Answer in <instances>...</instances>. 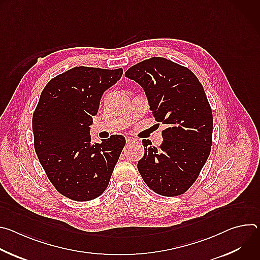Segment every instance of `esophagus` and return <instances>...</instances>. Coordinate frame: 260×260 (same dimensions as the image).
Returning a JSON list of instances; mask_svg holds the SVG:
<instances>
[{
    "label": "esophagus",
    "instance_id": "obj_1",
    "mask_svg": "<svg viewBox=\"0 0 260 260\" xmlns=\"http://www.w3.org/2000/svg\"><path fill=\"white\" fill-rule=\"evenodd\" d=\"M125 142H126L127 145H131L132 143L137 142V140H136L135 138H132V137H126V138H125Z\"/></svg>",
    "mask_w": 260,
    "mask_h": 260
}]
</instances>
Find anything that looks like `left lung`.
<instances>
[{
    "mask_svg": "<svg viewBox=\"0 0 260 260\" xmlns=\"http://www.w3.org/2000/svg\"><path fill=\"white\" fill-rule=\"evenodd\" d=\"M145 90L164 142L143 140L138 171L147 186L164 197L186 192L198 179L212 146L213 114L204 87L186 67L164 57L145 59L125 72Z\"/></svg>",
    "mask_w": 260,
    "mask_h": 260,
    "instance_id": "1",
    "label": "left lung"
}]
</instances>
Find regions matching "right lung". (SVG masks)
Segmentation results:
<instances>
[{
  "label": "right lung",
  "mask_w": 260,
  "mask_h": 260,
  "mask_svg": "<svg viewBox=\"0 0 260 260\" xmlns=\"http://www.w3.org/2000/svg\"><path fill=\"white\" fill-rule=\"evenodd\" d=\"M123 70L75 67L52 78L32 114L34 147L55 189L68 199L87 202L100 197L125 145L122 136L90 143L89 125L105 90Z\"/></svg>",
  "instance_id": "right-lung-1"
}]
</instances>
